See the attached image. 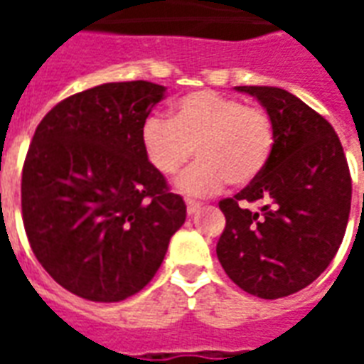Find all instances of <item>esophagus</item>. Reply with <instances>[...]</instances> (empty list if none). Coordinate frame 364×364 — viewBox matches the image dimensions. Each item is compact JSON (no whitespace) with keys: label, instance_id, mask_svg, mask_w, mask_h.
<instances>
[{"label":"esophagus","instance_id":"esophagus-1","mask_svg":"<svg viewBox=\"0 0 364 364\" xmlns=\"http://www.w3.org/2000/svg\"><path fill=\"white\" fill-rule=\"evenodd\" d=\"M198 208H200V203H197V200H187V213L195 214L198 213Z\"/></svg>","mask_w":364,"mask_h":364}]
</instances>
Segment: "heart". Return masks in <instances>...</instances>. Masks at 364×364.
Segmentation results:
<instances>
[{"mask_svg": "<svg viewBox=\"0 0 364 364\" xmlns=\"http://www.w3.org/2000/svg\"><path fill=\"white\" fill-rule=\"evenodd\" d=\"M140 140L151 167L166 177L177 173L195 151L200 161L177 177L175 187L203 197L226 181L234 187L255 181L269 164L274 132L265 109L205 90L181 97L171 119L148 117Z\"/></svg>", "mask_w": 364, "mask_h": 364, "instance_id": "b5f03b06", "label": "heart"}]
</instances>
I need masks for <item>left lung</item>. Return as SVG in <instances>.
Here are the masks:
<instances>
[{"label":"left lung","mask_w":364,"mask_h":364,"mask_svg":"<svg viewBox=\"0 0 364 364\" xmlns=\"http://www.w3.org/2000/svg\"><path fill=\"white\" fill-rule=\"evenodd\" d=\"M273 122L274 144L263 173L234 198L216 255L226 274L253 296H289L320 277L343 242L351 210V175L336 130L281 87L240 85ZM263 200L259 213L244 202Z\"/></svg>","instance_id":"obj_1"}]
</instances>
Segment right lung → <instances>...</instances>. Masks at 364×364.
<instances>
[{"mask_svg":"<svg viewBox=\"0 0 364 364\" xmlns=\"http://www.w3.org/2000/svg\"><path fill=\"white\" fill-rule=\"evenodd\" d=\"M166 87L103 83L60 101L28 146L21 208L28 244L60 287L120 302L148 284L187 206L146 158L144 120Z\"/></svg>","mask_w":364,"mask_h":364,"instance_id":"1","label":"right lung"}]
</instances>
